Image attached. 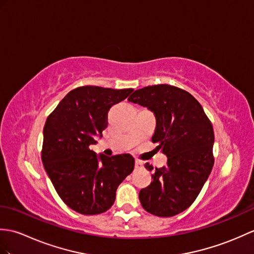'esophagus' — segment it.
Returning a JSON list of instances; mask_svg holds the SVG:
<instances>
[{"label": "esophagus", "instance_id": "esophagus-1", "mask_svg": "<svg viewBox=\"0 0 254 254\" xmlns=\"http://www.w3.org/2000/svg\"><path fill=\"white\" fill-rule=\"evenodd\" d=\"M141 167H143V162H141L140 160H135V168L138 169Z\"/></svg>", "mask_w": 254, "mask_h": 254}]
</instances>
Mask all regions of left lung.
<instances>
[{
    "instance_id": "left-lung-1",
    "label": "left lung",
    "mask_w": 254,
    "mask_h": 254,
    "mask_svg": "<svg viewBox=\"0 0 254 254\" xmlns=\"http://www.w3.org/2000/svg\"><path fill=\"white\" fill-rule=\"evenodd\" d=\"M127 100L154 113L156 128L151 140L168 157L162 168L145 164L152 171L154 181L140 190L139 201L157 216L179 214L196 200L213 168V127L198 100L176 86H146Z\"/></svg>"
}]
</instances>
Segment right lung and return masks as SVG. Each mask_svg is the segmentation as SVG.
Here are the masks:
<instances>
[{"label": "right lung", "mask_w": 254, "mask_h": 254, "mask_svg": "<svg viewBox=\"0 0 254 254\" xmlns=\"http://www.w3.org/2000/svg\"><path fill=\"white\" fill-rule=\"evenodd\" d=\"M133 88L80 86L70 91L47 117L42 162L53 185L69 208L100 214L111 208L122 181L134 170L129 154L107 157L91 149L107 127V115Z\"/></svg>", "instance_id": "add662e5"}]
</instances>
